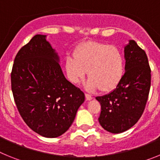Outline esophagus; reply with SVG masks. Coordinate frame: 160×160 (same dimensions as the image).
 Instances as JSON below:
<instances>
[{
    "label": "esophagus",
    "mask_w": 160,
    "mask_h": 160,
    "mask_svg": "<svg viewBox=\"0 0 160 160\" xmlns=\"http://www.w3.org/2000/svg\"><path fill=\"white\" fill-rule=\"evenodd\" d=\"M85 96H86V98H87V100H88V101H90V100H91L93 98L92 96L89 94H85Z\"/></svg>",
    "instance_id": "esophagus-1"
}]
</instances>
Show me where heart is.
Here are the masks:
<instances>
[{
	"label": "heart",
	"instance_id": "b5f03b06",
	"mask_svg": "<svg viewBox=\"0 0 160 160\" xmlns=\"http://www.w3.org/2000/svg\"><path fill=\"white\" fill-rule=\"evenodd\" d=\"M88 90L107 92L116 88L123 76V58L119 49L99 42H87L66 60V71L71 82L79 83L87 75Z\"/></svg>",
	"mask_w": 160,
	"mask_h": 160
}]
</instances>
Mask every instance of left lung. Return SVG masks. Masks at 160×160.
<instances>
[{
	"mask_svg": "<svg viewBox=\"0 0 160 160\" xmlns=\"http://www.w3.org/2000/svg\"><path fill=\"white\" fill-rule=\"evenodd\" d=\"M125 73L111 93L96 97L101 104L98 122L106 131L118 134L135 125L143 113L151 87V69L143 49L134 40L124 46Z\"/></svg>",
	"mask_w": 160,
	"mask_h": 160,
	"instance_id": "8db88e82",
	"label": "left lung"
}]
</instances>
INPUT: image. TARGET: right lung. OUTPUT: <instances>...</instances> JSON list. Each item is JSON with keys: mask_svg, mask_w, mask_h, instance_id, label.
<instances>
[{"mask_svg": "<svg viewBox=\"0 0 160 160\" xmlns=\"http://www.w3.org/2000/svg\"><path fill=\"white\" fill-rule=\"evenodd\" d=\"M59 56L37 34L18 51L11 73L14 101L25 122L38 135L56 138L67 131L85 94L65 78Z\"/></svg>", "mask_w": 160, "mask_h": 160, "instance_id": "obj_1", "label": "right lung"}]
</instances>
